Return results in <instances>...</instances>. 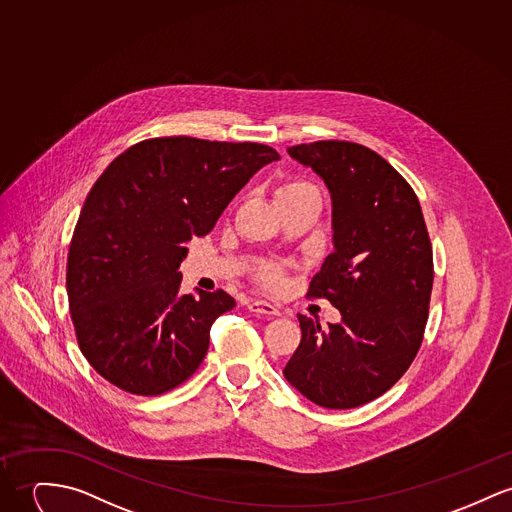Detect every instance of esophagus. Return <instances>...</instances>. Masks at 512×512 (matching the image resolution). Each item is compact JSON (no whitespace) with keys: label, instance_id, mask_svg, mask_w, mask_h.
Wrapping results in <instances>:
<instances>
[{"label":"esophagus","instance_id":"1","mask_svg":"<svg viewBox=\"0 0 512 512\" xmlns=\"http://www.w3.org/2000/svg\"><path fill=\"white\" fill-rule=\"evenodd\" d=\"M247 308H249V312H253L255 315H265V317H275L280 314V310L276 306L269 302H263V300H253Z\"/></svg>","mask_w":512,"mask_h":512}]
</instances>
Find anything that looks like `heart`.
I'll return each mask as SVG.
<instances>
[{
    "instance_id": "b5f03b06",
    "label": "heart",
    "mask_w": 512,
    "mask_h": 512,
    "mask_svg": "<svg viewBox=\"0 0 512 512\" xmlns=\"http://www.w3.org/2000/svg\"><path fill=\"white\" fill-rule=\"evenodd\" d=\"M306 191H317L315 185L308 183V181H302V179H292V181H286L280 191H278V198L288 197V195H298V193H306ZM257 280L267 286V288H280L282 282H284V269L280 265L275 263H267V265H261L259 271H257Z\"/></svg>"
}]
</instances>
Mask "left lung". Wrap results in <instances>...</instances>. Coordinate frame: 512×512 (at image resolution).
<instances>
[{
  "label": "left lung",
  "mask_w": 512,
  "mask_h": 512,
  "mask_svg": "<svg viewBox=\"0 0 512 512\" xmlns=\"http://www.w3.org/2000/svg\"><path fill=\"white\" fill-rule=\"evenodd\" d=\"M325 181L333 200L335 251L308 298L329 300L341 323L327 329L298 315L302 341L286 380L327 409L386 394L421 349L433 292V245L419 198L366 146L319 140L288 148Z\"/></svg>",
  "instance_id": "left-lung-1"
}]
</instances>
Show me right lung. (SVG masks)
<instances>
[{"label": "right lung", "instance_id": "add662e5", "mask_svg": "<svg viewBox=\"0 0 512 512\" xmlns=\"http://www.w3.org/2000/svg\"><path fill=\"white\" fill-rule=\"evenodd\" d=\"M257 142L150 138L103 171L83 202L66 288L79 351L107 382L161 395L197 372L210 327L236 306L224 292L179 294L185 243L206 236L267 163Z\"/></svg>", "mask_w": 512, "mask_h": 512}]
</instances>
